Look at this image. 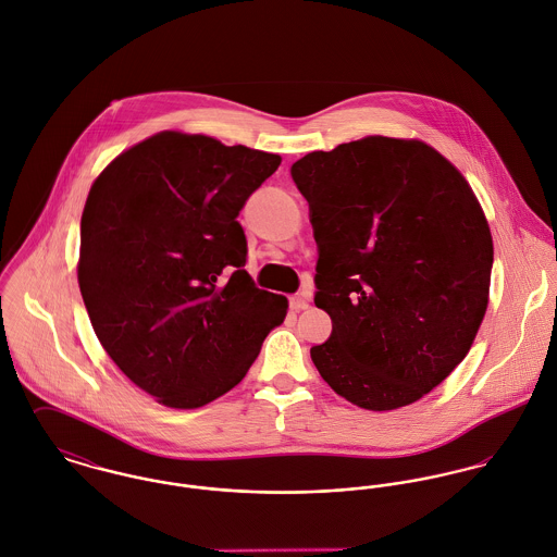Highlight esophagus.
I'll return each instance as SVG.
<instances>
[{"mask_svg":"<svg viewBox=\"0 0 557 557\" xmlns=\"http://www.w3.org/2000/svg\"><path fill=\"white\" fill-rule=\"evenodd\" d=\"M308 308V295H293V297H290V309H293V311H301V309Z\"/></svg>","mask_w":557,"mask_h":557,"instance_id":"34e87169","label":"esophagus"}]
</instances>
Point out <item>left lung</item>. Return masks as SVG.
I'll return each mask as SVG.
<instances>
[{
	"label": "left lung",
	"instance_id": "8db88e82",
	"mask_svg": "<svg viewBox=\"0 0 557 557\" xmlns=\"http://www.w3.org/2000/svg\"><path fill=\"white\" fill-rule=\"evenodd\" d=\"M318 244L313 346L322 380L386 412L435 388L470 352L490 304L494 239L466 177L417 138L366 136L290 169Z\"/></svg>",
	"mask_w": 557,
	"mask_h": 557
}]
</instances>
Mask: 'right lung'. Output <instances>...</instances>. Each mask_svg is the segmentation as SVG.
Here are the masks:
<instances>
[{
	"label": "right lung",
	"instance_id": "right-lung-1",
	"mask_svg": "<svg viewBox=\"0 0 557 557\" xmlns=\"http://www.w3.org/2000/svg\"><path fill=\"white\" fill-rule=\"evenodd\" d=\"M282 158L205 134L158 132L94 182L78 288L91 326L158 404L194 410L237 386L288 299L253 286L237 222Z\"/></svg>",
	"mask_w": 557,
	"mask_h": 557
}]
</instances>
